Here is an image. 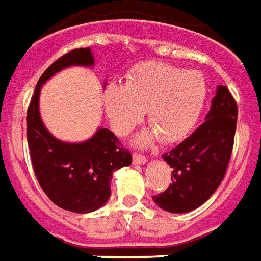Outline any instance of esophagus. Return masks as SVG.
Wrapping results in <instances>:
<instances>
[{
  "label": "esophagus",
  "mask_w": 261,
  "mask_h": 261,
  "mask_svg": "<svg viewBox=\"0 0 261 261\" xmlns=\"http://www.w3.org/2000/svg\"><path fill=\"white\" fill-rule=\"evenodd\" d=\"M132 159H134L135 164H145L146 160H147V159H146V156H143V154H139V153H134Z\"/></svg>",
  "instance_id": "obj_1"
}]
</instances>
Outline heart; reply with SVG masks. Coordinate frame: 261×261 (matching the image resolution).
I'll use <instances>...</instances> for the list:
<instances>
[{"label":"heart","instance_id":"1","mask_svg":"<svg viewBox=\"0 0 261 261\" xmlns=\"http://www.w3.org/2000/svg\"><path fill=\"white\" fill-rule=\"evenodd\" d=\"M206 98L202 74L182 70L163 62H146L135 66L125 84L112 83L105 88L104 104L111 126L118 135H126L143 118L163 143H174L186 136L198 119ZM140 136V145L150 139Z\"/></svg>","mask_w":261,"mask_h":261}]
</instances>
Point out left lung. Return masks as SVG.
Listing matches in <instances>:
<instances>
[{
    "instance_id": "left-lung-1",
    "label": "left lung",
    "mask_w": 261,
    "mask_h": 261,
    "mask_svg": "<svg viewBox=\"0 0 261 261\" xmlns=\"http://www.w3.org/2000/svg\"><path fill=\"white\" fill-rule=\"evenodd\" d=\"M238 105L226 86H219L205 122L163 159L173 169L167 190L154 195L162 210L184 214L208 201L219 187L233 149Z\"/></svg>"
}]
</instances>
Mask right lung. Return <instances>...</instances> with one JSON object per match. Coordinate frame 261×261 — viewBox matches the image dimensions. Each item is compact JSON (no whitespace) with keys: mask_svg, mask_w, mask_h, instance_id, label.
<instances>
[{"mask_svg":"<svg viewBox=\"0 0 261 261\" xmlns=\"http://www.w3.org/2000/svg\"><path fill=\"white\" fill-rule=\"evenodd\" d=\"M90 47L68 51L51 63L40 75L27 114V138L33 171L42 190L63 210L87 214L101 208L111 197L114 171L132 163L130 151L123 149L110 129L81 143L56 139L39 114L40 87L51 75L70 66H92Z\"/></svg>","mask_w":261,"mask_h":261,"instance_id":"obj_1","label":"right lung"}]
</instances>
